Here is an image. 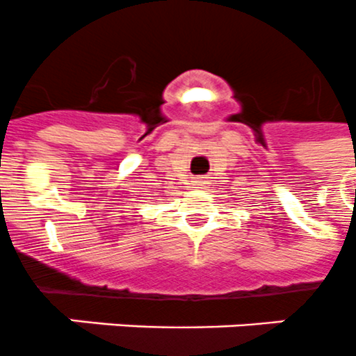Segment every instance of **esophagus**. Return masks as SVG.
<instances>
[{"mask_svg": "<svg viewBox=\"0 0 356 356\" xmlns=\"http://www.w3.org/2000/svg\"><path fill=\"white\" fill-rule=\"evenodd\" d=\"M201 186H204L203 179H195V181H193V188H201Z\"/></svg>", "mask_w": 356, "mask_h": 356, "instance_id": "1", "label": "esophagus"}]
</instances>
